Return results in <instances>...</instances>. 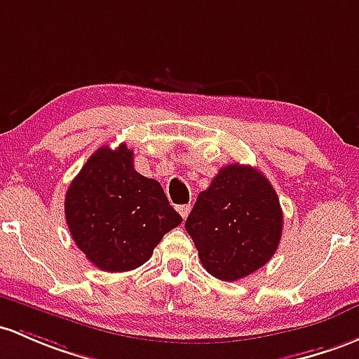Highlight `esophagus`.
Returning <instances> with one entry per match:
<instances>
[{
    "label": "esophagus",
    "mask_w": 359,
    "mask_h": 359,
    "mask_svg": "<svg viewBox=\"0 0 359 359\" xmlns=\"http://www.w3.org/2000/svg\"><path fill=\"white\" fill-rule=\"evenodd\" d=\"M190 210H191V205H180V207H178V212H180L181 217H183V219L188 217V214H190Z\"/></svg>",
    "instance_id": "1"
}]
</instances>
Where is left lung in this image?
<instances>
[{
  "label": "left lung",
  "mask_w": 359,
  "mask_h": 359,
  "mask_svg": "<svg viewBox=\"0 0 359 359\" xmlns=\"http://www.w3.org/2000/svg\"><path fill=\"white\" fill-rule=\"evenodd\" d=\"M184 227L205 271L233 283L258 271L276 253L283 210L271 181L258 169L229 164L196 196Z\"/></svg>",
  "instance_id": "1"
}]
</instances>
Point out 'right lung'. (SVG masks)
<instances>
[{"label": "right lung", "instance_id": "1", "mask_svg": "<svg viewBox=\"0 0 359 359\" xmlns=\"http://www.w3.org/2000/svg\"><path fill=\"white\" fill-rule=\"evenodd\" d=\"M73 241L106 272H126L152 257L165 233L181 224L163 187L135 171L133 150L97 149L65 196Z\"/></svg>", "mask_w": 359, "mask_h": 359}]
</instances>
